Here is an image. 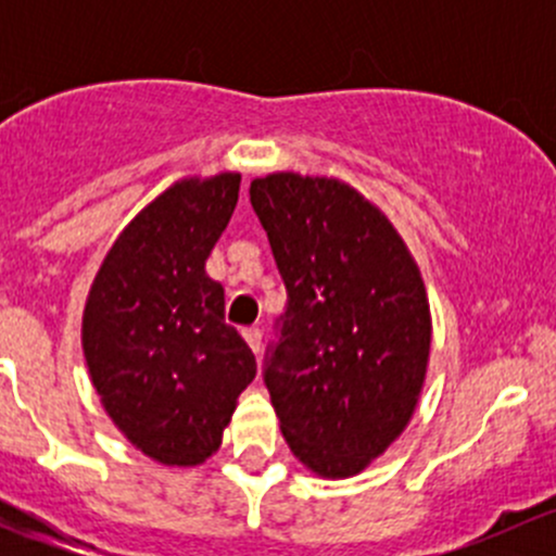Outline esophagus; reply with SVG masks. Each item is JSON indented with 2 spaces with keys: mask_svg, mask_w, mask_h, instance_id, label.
Listing matches in <instances>:
<instances>
[{
  "mask_svg": "<svg viewBox=\"0 0 556 556\" xmlns=\"http://www.w3.org/2000/svg\"><path fill=\"white\" fill-rule=\"evenodd\" d=\"M244 339H247V344H250V350L257 355L263 346V330L261 328H244Z\"/></svg>",
  "mask_w": 556,
  "mask_h": 556,
  "instance_id": "34e87169",
  "label": "esophagus"
}]
</instances>
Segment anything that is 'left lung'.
I'll list each match as a JSON object with an SVG mask.
<instances>
[{"label":"left lung","instance_id":"obj_1","mask_svg":"<svg viewBox=\"0 0 556 556\" xmlns=\"http://www.w3.org/2000/svg\"><path fill=\"white\" fill-rule=\"evenodd\" d=\"M250 201L288 290L263 382L314 473H361L401 435L430 355L422 277L382 212L341 179L282 172Z\"/></svg>","mask_w":556,"mask_h":556}]
</instances>
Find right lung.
<instances>
[{
    "label": "right lung",
    "instance_id": "right-lung-1",
    "mask_svg": "<svg viewBox=\"0 0 556 556\" xmlns=\"http://www.w3.org/2000/svg\"><path fill=\"white\" fill-rule=\"evenodd\" d=\"M239 174L182 179L106 252L83 314L88 371L117 430L164 465L217 452L255 355L226 323L204 263L239 201Z\"/></svg>",
    "mask_w": 556,
    "mask_h": 556
}]
</instances>
